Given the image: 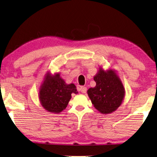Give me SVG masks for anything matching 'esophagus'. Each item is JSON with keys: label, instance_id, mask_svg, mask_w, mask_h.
<instances>
[{"label": "esophagus", "instance_id": "34e87169", "mask_svg": "<svg viewBox=\"0 0 157 157\" xmlns=\"http://www.w3.org/2000/svg\"><path fill=\"white\" fill-rule=\"evenodd\" d=\"M80 91H81L82 94H85L87 92V87L84 86H81L80 87Z\"/></svg>", "mask_w": 157, "mask_h": 157}]
</instances>
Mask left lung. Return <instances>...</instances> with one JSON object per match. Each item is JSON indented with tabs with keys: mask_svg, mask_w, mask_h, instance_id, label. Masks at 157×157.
I'll use <instances>...</instances> for the list:
<instances>
[{
	"mask_svg": "<svg viewBox=\"0 0 157 157\" xmlns=\"http://www.w3.org/2000/svg\"><path fill=\"white\" fill-rule=\"evenodd\" d=\"M96 85L87 90V94L98 111L102 114L113 113L122 104L125 95L124 87L115 71H105L100 67L94 76Z\"/></svg>",
	"mask_w": 157,
	"mask_h": 157,
	"instance_id": "1",
	"label": "left lung"
}]
</instances>
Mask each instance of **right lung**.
Instances as JSON below:
<instances>
[{
    "instance_id": "obj_1",
    "label": "right lung",
    "mask_w": 157,
    "mask_h": 157,
    "mask_svg": "<svg viewBox=\"0 0 157 157\" xmlns=\"http://www.w3.org/2000/svg\"><path fill=\"white\" fill-rule=\"evenodd\" d=\"M72 93L78 94L75 84H66L59 73H46L40 86L39 99L41 105L51 113H59L66 108Z\"/></svg>"
}]
</instances>
